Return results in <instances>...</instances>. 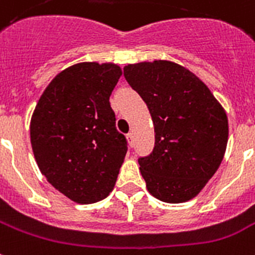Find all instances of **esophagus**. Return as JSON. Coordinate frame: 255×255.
Instances as JSON below:
<instances>
[{"instance_id": "1", "label": "esophagus", "mask_w": 255, "mask_h": 255, "mask_svg": "<svg viewBox=\"0 0 255 255\" xmlns=\"http://www.w3.org/2000/svg\"><path fill=\"white\" fill-rule=\"evenodd\" d=\"M127 140H128V142H129V145H133V141H134V136H133V133H132V132H129V133L127 134Z\"/></svg>"}]
</instances>
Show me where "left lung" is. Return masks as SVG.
<instances>
[{
  "mask_svg": "<svg viewBox=\"0 0 255 255\" xmlns=\"http://www.w3.org/2000/svg\"><path fill=\"white\" fill-rule=\"evenodd\" d=\"M124 77L154 126L153 152L138 158L148 191L173 204L195 198L224 158L225 110L199 77L173 61L128 64Z\"/></svg>",
  "mask_w": 255,
  "mask_h": 255,
  "instance_id": "8db88e82",
  "label": "left lung"
}]
</instances>
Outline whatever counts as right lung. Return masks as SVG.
I'll return each instance as SVG.
<instances>
[{"label": "right lung", "mask_w": 255, "mask_h": 255, "mask_svg": "<svg viewBox=\"0 0 255 255\" xmlns=\"http://www.w3.org/2000/svg\"><path fill=\"white\" fill-rule=\"evenodd\" d=\"M121 76L117 64H74L49 82L31 118V146L41 174L80 204L113 191L127 153L110 106Z\"/></svg>", "instance_id": "right-lung-1"}]
</instances>
